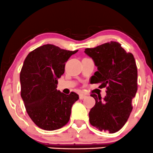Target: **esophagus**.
Masks as SVG:
<instances>
[{"instance_id": "34e87169", "label": "esophagus", "mask_w": 153, "mask_h": 153, "mask_svg": "<svg viewBox=\"0 0 153 153\" xmlns=\"http://www.w3.org/2000/svg\"><path fill=\"white\" fill-rule=\"evenodd\" d=\"M85 97H86V95L83 94H80V95H79L80 100H83V99H85Z\"/></svg>"}]
</instances>
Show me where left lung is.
Instances as JSON below:
<instances>
[{
    "instance_id": "1",
    "label": "left lung",
    "mask_w": 153,
    "mask_h": 153,
    "mask_svg": "<svg viewBox=\"0 0 153 153\" xmlns=\"http://www.w3.org/2000/svg\"><path fill=\"white\" fill-rule=\"evenodd\" d=\"M84 52L94 62L97 71L91 78V83H101L106 87L102 100L91 94L95 105L89 112V121L100 131L115 133L125 125L132 111V100L137 91V68L131 53H127L115 41Z\"/></svg>"
}]
</instances>
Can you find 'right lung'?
<instances>
[{
	"mask_svg": "<svg viewBox=\"0 0 153 153\" xmlns=\"http://www.w3.org/2000/svg\"><path fill=\"white\" fill-rule=\"evenodd\" d=\"M78 51L46 44L33 50L25 59L20 72L21 97L28 115L43 130H56L66 125L73 105L79 99L75 92L66 95L56 89L65 62Z\"/></svg>",
	"mask_w": 153,
	"mask_h": 153,
	"instance_id": "obj_1",
	"label": "right lung"
}]
</instances>
